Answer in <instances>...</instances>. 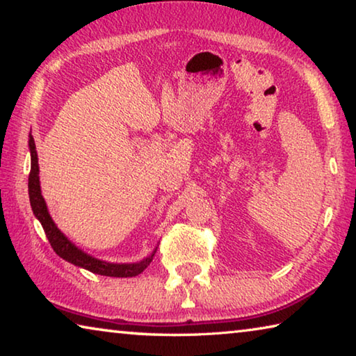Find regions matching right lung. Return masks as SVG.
<instances>
[{
    "label": "right lung",
    "instance_id": "obj_1",
    "mask_svg": "<svg viewBox=\"0 0 356 356\" xmlns=\"http://www.w3.org/2000/svg\"><path fill=\"white\" fill-rule=\"evenodd\" d=\"M29 150H31V171H29L28 179L29 201H31L34 215L38 216L42 227H44L45 236L48 238V242H50L53 251H55L59 257H63L64 261L78 265V267L86 268L89 272L97 275L114 276V278H131V276H136L144 272V270L147 268V265L152 262L156 250L149 257L138 264H108L86 254V252H83L81 250H78L74 243L69 242L67 237L63 236V232L59 231L55 222H53L51 216L47 210V204L44 201V197H42L39 185L38 152H35V144L33 136H29Z\"/></svg>",
    "mask_w": 356,
    "mask_h": 356
}]
</instances>
